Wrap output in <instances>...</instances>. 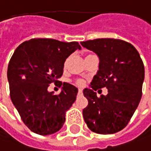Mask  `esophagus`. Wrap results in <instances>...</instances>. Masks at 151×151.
<instances>
[{"mask_svg": "<svg viewBox=\"0 0 151 151\" xmlns=\"http://www.w3.org/2000/svg\"><path fill=\"white\" fill-rule=\"evenodd\" d=\"M83 92V91H82V89H78V94H81Z\"/></svg>", "mask_w": 151, "mask_h": 151, "instance_id": "esophagus-1", "label": "esophagus"}]
</instances>
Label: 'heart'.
Listing matches in <instances>:
<instances>
[{
  "instance_id": "heart-1",
  "label": "heart",
  "mask_w": 151,
  "mask_h": 151,
  "mask_svg": "<svg viewBox=\"0 0 151 151\" xmlns=\"http://www.w3.org/2000/svg\"><path fill=\"white\" fill-rule=\"evenodd\" d=\"M87 56V55H86ZM75 84L77 85H78V86H82V85H84V81L83 80H80V79H78V80H77L75 82Z\"/></svg>"
}]
</instances>
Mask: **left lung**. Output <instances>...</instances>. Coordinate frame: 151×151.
Instances as JSON below:
<instances>
[{"mask_svg": "<svg viewBox=\"0 0 151 151\" xmlns=\"http://www.w3.org/2000/svg\"><path fill=\"white\" fill-rule=\"evenodd\" d=\"M99 57V70L85 88L88 106L83 109L87 127L99 134H113L127 127L142 96L145 67L137 50L120 39L99 38L81 42ZM106 87L107 96L94 91Z\"/></svg>", "mask_w": 151, "mask_h": 151, "instance_id": "obj_1", "label": "left lung"}]
</instances>
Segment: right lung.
<instances>
[{"instance_id": "1", "label": "right lung", "mask_w": 151, "mask_h": 151, "mask_svg": "<svg viewBox=\"0 0 151 151\" xmlns=\"http://www.w3.org/2000/svg\"><path fill=\"white\" fill-rule=\"evenodd\" d=\"M81 49L78 42L50 38L25 41L15 49L7 67L10 96L24 125L39 135L58 132L75 102L78 88L61 83L59 95L48 91L63 74L64 63L71 54Z\"/></svg>"}]
</instances>
